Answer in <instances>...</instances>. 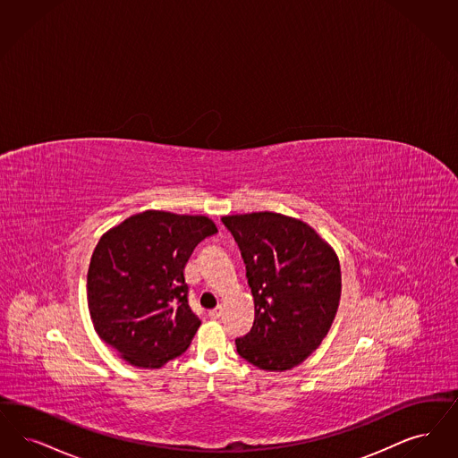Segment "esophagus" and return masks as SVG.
<instances>
[{"label":"esophagus","instance_id":"1","mask_svg":"<svg viewBox=\"0 0 458 458\" xmlns=\"http://www.w3.org/2000/svg\"><path fill=\"white\" fill-rule=\"evenodd\" d=\"M208 317L212 319H219L220 317H222V308L220 306H217L216 310H212L210 313H208Z\"/></svg>","mask_w":458,"mask_h":458}]
</instances>
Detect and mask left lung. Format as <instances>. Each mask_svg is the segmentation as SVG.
Listing matches in <instances>:
<instances>
[{"mask_svg": "<svg viewBox=\"0 0 458 458\" xmlns=\"http://www.w3.org/2000/svg\"><path fill=\"white\" fill-rule=\"evenodd\" d=\"M238 242L255 321L238 354L265 371L296 368L328 334L342 277L332 246L302 220L276 212L222 217Z\"/></svg>", "mask_w": 458, "mask_h": 458, "instance_id": "1", "label": "left lung"}]
</instances>
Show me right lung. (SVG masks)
Here are the masks:
<instances>
[{"instance_id":"1","label":"right lung","mask_w":458,"mask_h":458,"mask_svg":"<svg viewBox=\"0 0 458 458\" xmlns=\"http://www.w3.org/2000/svg\"><path fill=\"white\" fill-rule=\"evenodd\" d=\"M217 227L205 216L145 210L99 239L87 274L94 328L137 368H160L181 356L199 330L188 304L184 267Z\"/></svg>"}]
</instances>
